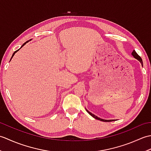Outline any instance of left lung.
I'll return each instance as SVG.
<instances>
[{"label": "left lung", "instance_id": "1", "mask_svg": "<svg viewBox=\"0 0 151 151\" xmlns=\"http://www.w3.org/2000/svg\"><path fill=\"white\" fill-rule=\"evenodd\" d=\"M132 55L136 59H137V60L139 61V62H140V63H142V66H143V61H142V59L141 58V57L138 55V54H137V53H136V52L135 50H133V52H132ZM86 111H88V113L89 114V115H91V116L93 117H94L95 119H97V120H100V121H104V122H111V121H115V120H114V119H110V120H106V119H101V118H99V117H98L97 116H96V115H95L94 114H91L90 111H89L88 110H86Z\"/></svg>", "mask_w": 151, "mask_h": 151}]
</instances>
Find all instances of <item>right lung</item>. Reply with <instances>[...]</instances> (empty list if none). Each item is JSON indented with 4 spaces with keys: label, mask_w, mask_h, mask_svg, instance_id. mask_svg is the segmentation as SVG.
<instances>
[{
    "label": "right lung",
    "mask_w": 151,
    "mask_h": 151,
    "mask_svg": "<svg viewBox=\"0 0 151 151\" xmlns=\"http://www.w3.org/2000/svg\"><path fill=\"white\" fill-rule=\"evenodd\" d=\"M30 40H29V41H30ZM26 41V42H25V43H24L23 44H22V46L21 47V48H20V49H21V48H22V47H23V46L24 45H25V44H26L27 43H28V41ZM19 49L18 50H15V52H14V53H13V54H12V58H11V59H10V60H12V58H13V56H14V54H15L16 52H17L18 50H19V49Z\"/></svg>",
    "instance_id": "add662e5"
}]
</instances>
